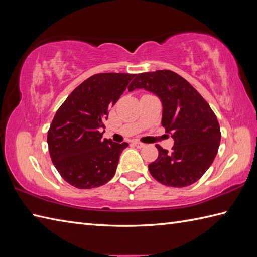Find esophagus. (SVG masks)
Here are the masks:
<instances>
[{
  "label": "esophagus",
  "instance_id": "esophagus-1",
  "mask_svg": "<svg viewBox=\"0 0 257 257\" xmlns=\"http://www.w3.org/2000/svg\"><path fill=\"white\" fill-rule=\"evenodd\" d=\"M136 147H137V148H144V147L146 146L145 144H143V143H139V141H134L133 143Z\"/></svg>",
  "mask_w": 257,
  "mask_h": 257
}]
</instances>
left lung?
<instances>
[{
    "label": "left lung",
    "mask_w": 257,
    "mask_h": 257,
    "mask_svg": "<svg viewBox=\"0 0 257 257\" xmlns=\"http://www.w3.org/2000/svg\"><path fill=\"white\" fill-rule=\"evenodd\" d=\"M144 88L162 103L161 124L174 140L172 151L162 149L148 166L151 176L168 187H188L212 165L221 141L220 124L209 103L192 85L171 70L138 74L129 91Z\"/></svg>",
    "instance_id": "obj_1"
}]
</instances>
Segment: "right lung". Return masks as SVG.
<instances>
[{
    "instance_id": "right-lung-1",
    "label": "right lung",
    "mask_w": 257,
    "mask_h": 257,
    "mask_svg": "<svg viewBox=\"0 0 257 257\" xmlns=\"http://www.w3.org/2000/svg\"><path fill=\"white\" fill-rule=\"evenodd\" d=\"M134 74H96L73 90L58 108L47 133L51 159L65 181L78 189L107 183L128 144L102 139L108 111Z\"/></svg>"
}]
</instances>
